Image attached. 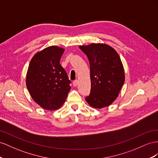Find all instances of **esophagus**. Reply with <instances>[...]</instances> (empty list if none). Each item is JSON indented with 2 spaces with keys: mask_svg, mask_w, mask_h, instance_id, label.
I'll return each instance as SVG.
<instances>
[{
  "mask_svg": "<svg viewBox=\"0 0 158 158\" xmlns=\"http://www.w3.org/2000/svg\"><path fill=\"white\" fill-rule=\"evenodd\" d=\"M78 83H79V81H78V80H75V81H74L73 82V86H74V87L77 86Z\"/></svg>",
  "mask_w": 158,
  "mask_h": 158,
  "instance_id": "1",
  "label": "esophagus"
}]
</instances>
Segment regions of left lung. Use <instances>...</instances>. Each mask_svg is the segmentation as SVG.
Segmentation results:
<instances>
[{"mask_svg":"<svg viewBox=\"0 0 158 158\" xmlns=\"http://www.w3.org/2000/svg\"><path fill=\"white\" fill-rule=\"evenodd\" d=\"M79 48L86 54L90 64L91 89L85 100L94 109L110 105L118 97L125 81L118 53L106 44H91Z\"/></svg>","mask_w":158,"mask_h":158,"instance_id":"1","label":"left lung"}]
</instances>
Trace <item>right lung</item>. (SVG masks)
I'll return each mask as SVG.
<instances>
[{"label":"right lung","mask_w":158,"mask_h":158,"mask_svg":"<svg viewBox=\"0 0 158 158\" xmlns=\"http://www.w3.org/2000/svg\"><path fill=\"white\" fill-rule=\"evenodd\" d=\"M64 51L52 46L38 52L27 71L26 84L31 98L48 110L60 109L71 89V81L60 63Z\"/></svg>","instance_id":"obj_1"}]
</instances>
